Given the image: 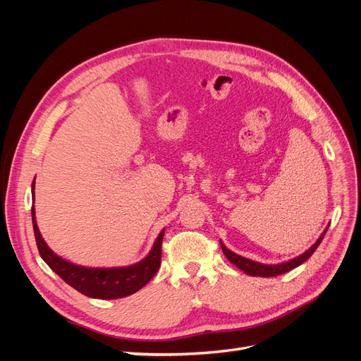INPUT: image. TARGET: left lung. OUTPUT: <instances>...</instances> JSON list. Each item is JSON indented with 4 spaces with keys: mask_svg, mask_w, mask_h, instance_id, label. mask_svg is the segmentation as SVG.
Returning <instances> with one entry per match:
<instances>
[{
    "mask_svg": "<svg viewBox=\"0 0 361 361\" xmlns=\"http://www.w3.org/2000/svg\"><path fill=\"white\" fill-rule=\"evenodd\" d=\"M326 228H329V227H326ZM326 228L324 231V233L318 238V241H316L307 251H305V253L300 255L298 257H295L292 260L283 262V264H279V265L259 264V262L250 260V259H245L243 256L233 253V251L226 248V245L221 241H220V244H221V250H223V253L226 255V257L231 260L235 267H238L239 269L244 271L245 274H248V276H257V277H276V276H280V274H285V272H288V271H290L293 268L300 267L301 264H304V262L307 260L314 253V250L319 247L321 241L324 239V235L326 232Z\"/></svg>",
    "mask_w": 361,
    "mask_h": 361,
    "instance_id": "1",
    "label": "left lung"
}]
</instances>
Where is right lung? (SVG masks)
Segmentation results:
<instances>
[{"mask_svg": "<svg viewBox=\"0 0 361 361\" xmlns=\"http://www.w3.org/2000/svg\"><path fill=\"white\" fill-rule=\"evenodd\" d=\"M31 190L32 199H35V180H32ZM31 216L40 257L47 262L48 267L57 276H60V279H63L73 289L85 295V297L101 300L128 297V295L140 290L146 283H149L161 267V245L164 231L157 238L150 253L135 265L123 268H85L61 259L43 241L36 223L35 206L31 207Z\"/></svg>", "mask_w": 361, "mask_h": 361, "instance_id": "1", "label": "right lung"}]
</instances>
